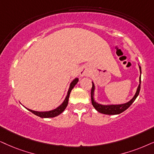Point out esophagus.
<instances>
[{
  "label": "esophagus",
  "instance_id": "obj_1",
  "mask_svg": "<svg viewBox=\"0 0 154 154\" xmlns=\"http://www.w3.org/2000/svg\"><path fill=\"white\" fill-rule=\"evenodd\" d=\"M79 75H80V76H82V77L87 76L88 75V71H87L85 68H82L80 70H79Z\"/></svg>",
  "mask_w": 154,
  "mask_h": 154
}]
</instances>
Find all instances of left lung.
<instances>
[{"label":"left lung","instance_id":"left-lung-1","mask_svg":"<svg viewBox=\"0 0 154 154\" xmlns=\"http://www.w3.org/2000/svg\"><path fill=\"white\" fill-rule=\"evenodd\" d=\"M140 69V72L141 73V67L139 66ZM139 85L138 87L137 91L136 92L135 95L133 97L131 100H130L129 102L126 103V104H119V105H102L98 104L95 102L94 100V85L92 82V87H91V104H92L93 106L95 108V109L98 111L99 112L102 113L104 114H108V115H115V114H119L122 113L124 111L127 109L132 104L134 101H135L138 95L139 94L140 89H141V76H140V79H139Z\"/></svg>","mask_w":154,"mask_h":154}]
</instances>
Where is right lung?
I'll return each instance as SVG.
<instances>
[{
  "label": "right lung",
  "instance_id": "right-lung-1",
  "mask_svg": "<svg viewBox=\"0 0 154 154\" xmlns=\"http://www.w3.org/2000/svg\"><path fill=\"white\" fill-rule=\"evenodd\" d=\"M78 78H76L74 79V80L70 84V86H69V90H68L67 92V95L66 97L65 100H64V102L63 104H62L60 106H58L57 108H56L55 109L52 110V111H49V112H35V111H32L28 109L34 114L35 115L40 116L41 118H52L54 117V116H57L58 115H60L62 112H64V110L65 109V108L67 107V104H68V100H69V94H70L72 89L74 88V87L75 86V85L78 82Z\"/></svg>",
  "mask_w": 154,
  "mask_h": 154
}]
</instances>
